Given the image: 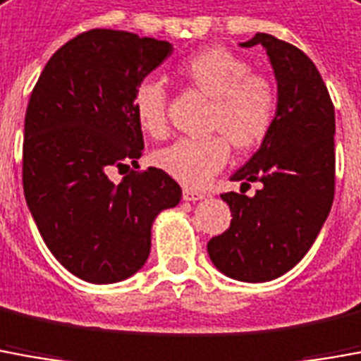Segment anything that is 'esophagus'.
<instances>
[{
  "instance_id": "obj_1",
  "label": "esophagus",
  "mask_w": 361,
  "mask_h": 361,
  "mask_svg": "<svg viewBox=\"0 0 361 361\" xmlns=\"http://www.w3.org/2000/svg\"><path fill=\"white\" fill-rule=\"evenodd\" d=\"M204 196H206L204 192L195 190V188H188V186H185V188H183V198H185V200H192V202H195V200H202Z\"/></svg>"
}]
</instances>
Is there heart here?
Instances as JSON below:
<instances>
[{"label":"heart","instance_id":"b5f03b06","mask_svg":"<svg viewBox=\"0 0 361 361\" xmlns=\"http://www.w3.org/2000/svg\"><path fill=\"white\" fill-rule=\"evenodd\" d=\"M176 74L210 98L208 137L178 139L153 155L159 169L186 186H202L230 159V143L252 151L269 137L279 111V92L271 78L252 72V64L224 47H208L178 64ZM133 114L147 135L163 139L166 123V92L157 80H143L133 92Z\"/></svg>","mask_w":361,"mask_h":361}]
</instances>
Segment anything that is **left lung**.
<instances>
[{
	"instance_id": "8db88e82",
	"label": "left lung",
	"mask_w": 361,
	"mask_h": 361,
	"mask_svg": "<svg viewBox=\"0 0 361 361\" xmlns=\"http://www.w3.org/2000/svg\"><path fill=\"white\" fill-rule=\"evenodd\" d=\"M261 44L277 80L279 111L269 137L235 171L253 196L226 192L230 228L208 242V255L224 275L263 283L299 263L324 226L334 200V106L314 62L295 44L257 33L242 47Z\"/></svg>"
}]
</instances>
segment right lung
<instances>
[{
    "mask_svg": "<svg viewBox=\"0 0 361 361\" xmlns=\"http://www.w3.org/2000/svg\"><path fill=\"white\" fill-rule=\"evenodd\" d=\"M171 52L166 41L92 29L52 54L31 92L25 200L47 247L82 281L104 285L137 273L157 214L180 202V186L155 166L119 185L108 176L141 157L133 92Z\"/></svg>",
    "mask_w": 361,
    "mask_h": 361,
    "instance_id": "1",
    "label": "right lung"
}]
</instances>
